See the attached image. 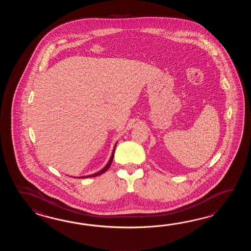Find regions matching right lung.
Masks as SVG:
<instances>
[{
    "label": "right lung",
    "mask_w": 251,
    "mask_h": 251,
    "mask_svg": "<svg viewBox=\"0 0 251 251\" xmlns=\"http://www.w3.org/2000/svg\"><path fill=\"white\" fill-rule=\"evenodd\" d=\"M115 148H116V147H115ZM114 152H115V149H114V151H113V153L112 155H111V158H110V160H109V161H108V163H107V165H106V167H104V168H103V170H101L100 171H99V172H97V173H95V174H92V175H90V176H81V177H92V176H100V175L103 174L104 172H106V171L108 170V168H109L110 165H111V163H112L113 158H114Z\"/></svg>",
    "instance_id": "1"
}]
</instances>
